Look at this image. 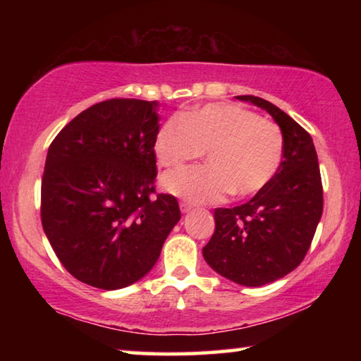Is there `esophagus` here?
<instances>
[{"mask_svg":"<svg viewBox=\"0 0 361 361\" xmlns=\"http://www.w3.org/2000/svg\"><path fill=\"white\" fill-rule=\"evenodd\" d=\"M192 204H189V202H186V200H183V202H180V209H181V213H188V212H191L192 210Z\"/></svg>","mask_w":361,"mask_h":361,"instance_id":"1","label":"esophagus"}]
</instances>
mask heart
Instances as JSON below:
<instances>
[{"label":"heart","mask_w":361,"mask_h":361,"mask_svg":"<svg viewBox=\"0 0 361 361\" xmlns=\"http://www.w3.org/2000/svg\"><path fill=\"white\" fill-rule=\"evenodd\" d=\"M162 167L176 169L207 152V166L164 175L169 192L192 202H215L232 192L245 197L274 178L283 159L277 124L229 103H210L185 116H172L156 137Z\"/></svg>","instance_id":"b5f03b06"}]
</instances>
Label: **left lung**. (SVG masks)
I'll return each mask as SVG.
<instances>
[{"instance_id": "obj_1", "label": "left lung", "mask_w": 361, "mask_h": 361, "mask_svg": "<svg viewBox=\"0 0 361 361\" xmlns=\"http://www.w3.org/2000/svg\"><path fill=\"white\" fill-rule=\"evenodd\" d=\"M272 116L283 135L277 173L248 202L215 210L204 259L219 276L245 286L285 277L301 264L323 212V188L312 137L271 102L239 95Z\"/></svg>"}]
</instances>
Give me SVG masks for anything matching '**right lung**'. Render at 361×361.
Wrapping results in <instances>:
<instances>
[{"label": "right lung", "mask_w": 361, "mask_h": 361, "mask_svg": "<svg viewBox=\"0 0 361 361\" xmlns=\"http://www.w3.org/2000/svg\"><path fill=\"white\" fill-rule=\"evenodd\" d=\"M157 102L111 99L68 122L49 146L41 221L79 282L119 290L156 264L180 221L178 200L157 194Z\"/></svg>", "instance_id": "obj_1"}]
</instances>
